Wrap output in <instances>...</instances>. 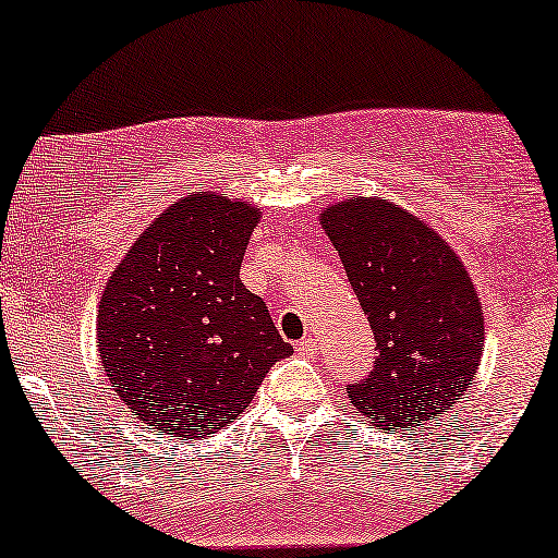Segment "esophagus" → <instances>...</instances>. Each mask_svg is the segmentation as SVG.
Instances as JSON below:
<instances>
[{"label": "esophagus", "instance_id": "34e87169", "mask_svg": "<svg viewBox=\"0 0 558 558\" xmlns=\"http://www.w3.org/2000/svg\"><path fill=\"white\" fill-rule=\"evenodd\" d=\"M296 351L301 355H314L319 351V345H317V340H314V338H304L301 343H296Z\"/></svg>", "mask_w": 558, "mask_h": 558}]
</instances>
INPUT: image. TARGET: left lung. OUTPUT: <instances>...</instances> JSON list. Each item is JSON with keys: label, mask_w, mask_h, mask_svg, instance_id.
<instances>
[{"label": "left lung", "mask_w": 558, "mask_h": 558, "mask_svg": "<svg viewBox=\"0 0 558 558\" xmlns=\"http://www.w3.org/2000/svg\"><path fill=\"white\" fill-rule=\"evenodd\" d=\"M374 340L377 366L348 385L355 411L389 428L424 426L473 385L483 306L462 259L432 226L381 197L319 213Z\"/></svg>", "instance_id": "1"}]
</instances>
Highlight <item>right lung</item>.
Returning <instances> with one entry per match:
<instances>
[{
    "label": "right lung",
    "mask_w": 558,
    "mask_h": 558,
    "mask_svg": "<svg viewBox=\"0 0 558 558\" xmlns=\"http://www.w3.org/2000/svg\"><path fill=\"white\" fill-rule=\"evenodd\" d=\"M259 207L192 192L140 233L98 301V353L134 418L215 434L293 353L239 270Z\"/></svg>",
    "instance_id": "right-lung-1"
}]
</instances>
